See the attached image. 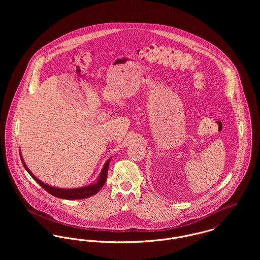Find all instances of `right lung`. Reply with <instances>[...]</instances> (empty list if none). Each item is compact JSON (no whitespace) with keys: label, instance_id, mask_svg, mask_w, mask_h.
<instances>
[{"label":"right lung","instance_id":"1","mask_svg":"<svg viewBox=\"0 0 260 260\" xmlns=\"http://www.w3.org/2000/svg\"><path fill=\"white\" fill-rule=\"evenodd\" d=\"M20 156H21V154H20ZM21 160H22V163H23L25 169L29 172V174L33 177V179L37 182L38 184L44 188V190H46L48 193L52 194L55 197L63 198V199H69V200L83 199V198H88V197H91V196L95 195L102 188V186L105 184V182L107 180L108 167H109V163L111 161V159H109L105 163V165H104V167L102 169V172L100 174V177H99V179H98V181L96 183L86 186V187H82V188H76V189H62V188H55V187H52V186L47 185L44 182L40 181L37 177H35L34 174L29 170V168L26 166L22 156H21Z\"/></svg>","mask_w":260,"mask_h":260}]
</instances>
